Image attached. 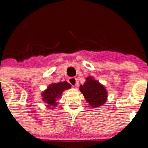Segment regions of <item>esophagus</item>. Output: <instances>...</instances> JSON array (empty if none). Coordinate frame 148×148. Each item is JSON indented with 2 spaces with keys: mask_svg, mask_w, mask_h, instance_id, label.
<instances>
[{
  "mask_svg": "<svg viewBox=\"0 0 148 148\" xmlns=\"http://www.w3.org/2000/svg\"><path fill=\"white\" fill-rule=\"evenodd\" d=\"M68 82H69V83H70L73 87H75V86L77 85V79L75 77L70 78H69V80H68Z\"/></svg>",
  "mask_w": 148,
  "mask_h": 148,
  "instance_id": "esophagus-1",
  "label": "esophagus"
}]
</instances>
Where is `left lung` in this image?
Segmentation results:
<instances>
[{"label":"left lung","instance_id":"1","mask_svg":"<svg viewBox=\"0 0 148 148\" xmlns=\"http://www.w3.org/2000/svg\"><path fill=\"white\" fill-rule=\"evenodd\" d=\"M81 92L92 108H97L102 105L107 101V91L102 84L88 77L83 85L80 86Z\"/></svg>","mask_w":148,"mask_h":148}]
</instances>
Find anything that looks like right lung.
I'll use <instances>...</instances> for the list:
<instances>
[{
  "label": "right lung",
  "instance_id": "obj_1",
  "mask_svg": "<svg viewBox=\"0 0 148 148\" xmlns=\"http://www.w3.org/2000/svg\"><path fill=\"white\" fill-rule=\"evenodd\" d=\"M70 87L71 85L66 82L52 84L42 93L43 101L48 104V108L50 106H56V99L61 97L64 90Z\"/></svg>",
  "mask_w": 148,
  "mask_h": 148
}]
</instances>
